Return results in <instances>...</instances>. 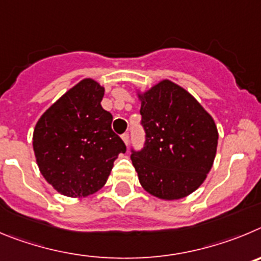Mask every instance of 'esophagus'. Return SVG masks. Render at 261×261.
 Segmentation results:
<instances>
[{"label":"esophagus","mask_w":261,"mask_h":261,"mask_svg":"<svg viewBox=\"0 0 261 261\" xmlns=\"http://www.w3.org/2000/svg\"><path fill=\"white\" fill-rule=\"evenodd\" d=\"M128 139H130V136H128L127 133H125V134H123V135H122V140L125 142L126 145L128 144Z\"/></svg>","instance_id":"1"}]
</instances>
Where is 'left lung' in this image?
Masks as SVG:
<instances>
[{"instance_id":"left-lung-1","label":"left lung","mask_w":261,"mask_h":261,"mask_svg":"<svg viewBox=\"0 0 261 261\" xmlns=\"http://www.w3.org/2000/svg\"><path fill=\"white\" fill-rule=\"evenodd\" d=\"M145 143L131 151L143 189L163 200H178L199 189L217 151L216 123L190 92L164 79L138 93Z\"/></svg>"}]
</instances>
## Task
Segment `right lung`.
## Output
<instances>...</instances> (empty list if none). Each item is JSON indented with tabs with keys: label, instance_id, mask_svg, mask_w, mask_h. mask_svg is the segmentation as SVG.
Instances as JSON below:
<instances>
[{
	"label": "right lung",
	"instance_id": "right-lung-1",
	"mask_svg": "<svg viewBox=\"0 0 261 261\" xmlns=\"http://www.w3.org/2000/svg\"><path fill=\"white\" fill-rule=\"evenodd\" d=\"M104 87L86 78L40 117L32 144L40 173L70 198L95 194L107 183L114 160L126 145L112 130L113 116L102 109Z\"/></svg>",
	"mask_w": 261,
	"mask_h": 261
}]
</instances>
